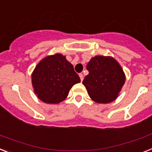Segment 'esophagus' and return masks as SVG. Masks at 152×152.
I'll return each mask as SVG.
<instances>
[{"mask_svg": "<svg viewBox=\"0 0 152 152\" xmlns=\"http://www.w3.org/2000/svg\"><path fill=\"white\" fill-rule=\"evenodd\" d=\"M80 80H81V81H83V73H80Z\"/></svg>", "mask_w": 152, "mask_h": 152, "instance_id": "obj_1", "label": "esophagus"}]
</instances>
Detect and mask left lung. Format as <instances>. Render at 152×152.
Returning a JSON list of instances; mask_svg holds the SVG:
<instances>
[{
  "label": "left lung",
  "mask_w": 152,
  "mask_h": 152,
  "mask_svg": "<svg viewBox=\"0 0 152 152\" xmlns=\"http://www.w3.org/2000/svg\"><path fill=\"white\" fill-rule=\"evenodd\" d=\"M89 74L84 78L89 97L98 103H109L118 97L125 81L123 69L111 56H96L86 66Z\"/></svg>",
  "instance_id": "left-lung-1"
}]
</instances>
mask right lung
Masks as SVG:
<instances>
[{
    "mask_svg": "<svg viewBox=\"0 0 152 152\" xmlns=\"http://www.w3.org/2000/svg\"><path fill=\"white\" fill-rule=\"evenodd\" d=\"M31 77L38 99L49 104L61 102L66 98L72 86L80 82L73 66L60 53L40 60Z\"/></svg>",
    "mask_w": 152,
    "mask_h": 152,
    "instance_id": "right-lung-1",
    "label": "right lung"
}]
</instances>
